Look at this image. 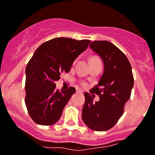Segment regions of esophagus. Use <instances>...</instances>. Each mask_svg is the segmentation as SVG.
I'll return each mask as SVG.
<instances>
[{"label":"esophagus","instance_id":"1","mask_svg":"<svg viewBox=\"0 0 155 155\" xmlns=\"http://www.w3.org/2000/svg\"><path fill=\"white\" fill-rule=\"evenodd\" d=\"M76 93H82V91L77 90V91H76Z\"/></svg>","mask_w":155,"mask_h":155}]
</instances>
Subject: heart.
Returning <instances> with one entry per match:
<instances>
[{"label":"heart","instance_id":"1","mask_svg":"<svg viewBox=\"0 0 155 155\" xmlns=\"http://www.w3.org/2000/svg\"><path fill=\"white\" fill-rule=\"evenodd\" d=\"M97 59H98V58H92V59H91V61H93V60H97ZM76 61H77V59L75 60V61H74V64L76 62ZM81 84H82V86H84V87H85V86H87V84H86V83L84 82H81Z\"/></svg>","mask_w":155,"mask_h":155}]
</instances>
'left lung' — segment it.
I'll return each instance as SVG.
<instances>
[{"label": "left lung", "instance_id": "left-lung-1", "mask_svg": "<svg viewBox=\"0 0 155 155\" xmlns=\"http://www.w3.org/2000/svg\"><path fill=\"white\" fill-rule=\"evenodd\" d=\"M99 55L104 64V71L98 82L90 91L99 95L94 102L90 94L85 92L82 118L91 129L103 131L111 128L124 111V106L131 97L134 86L132 70L125 55L107 41H94L89 45ZM94 96V95H92Z\"/></svg>", "mask_w": 155, "mask_h": 155}]
</instances>
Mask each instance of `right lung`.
Listing matches in <instances>:
<instances>
[{
	"label": "right lung",
	"instance_id": "obj_1",
	"mask_svg": "<svg viewBox=\"0 0 155 155\" xmlns=\"http://www.w3.org/2000/svg\"><path fill=\"white\" fill-rule=\"evenodd\" d=\"M90 41L60 37L45 42L35 50L25 71V104L35 123L52 125L61 118L76 89L71 87L60 92L55 82L61 73L69 72L73 61Z\"/></svg>",
	"mask_w": 155,
	"mask_h": 155
}]
</instances>
